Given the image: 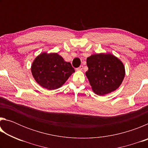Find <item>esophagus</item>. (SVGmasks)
<instances>
[{
  "mask_svg": "<svg viewBox=\"0 0 148 148\" xmlns=\"http://www.w3.org/2000/svg\"><path fill=\"white\" fill-rule=\"evenodd\" d=\"M83 69H84V66H82V65H81V66H80L79 67H78V68H77L76 70H77V71H82V70H83Z\"/></svg>",
  "mask_w": 148,
  "mask_h": 148,
  "instance_id": "1",
  "label": "esophagus"
}]
</instances>
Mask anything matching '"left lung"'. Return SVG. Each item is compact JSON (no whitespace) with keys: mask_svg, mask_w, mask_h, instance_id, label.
Wrapping results in <instances>:
<instances>
[{"mask_svg":"<svg viewBox=\"0 0 148 148\" xmlns=\"http://www.w3.org/2000/svg\"><path fill=\"white\" fill-rule=\"evenodd\" d=\"M86 75L95 94L102 95L116 91L123 81L125 69L123 62L113 54L97 53L87 58Z\"/></svg>","mask_w":148,"mask_h":148,"instance_id":"left-lung-1","label":"left lung"}]
</instances>
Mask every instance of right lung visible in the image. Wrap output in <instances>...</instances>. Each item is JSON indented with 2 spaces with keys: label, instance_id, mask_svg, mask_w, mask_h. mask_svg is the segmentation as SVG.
Returning <instances> with one entry per match:
<instances>
[{
  "label": "right lung",
  "instance_id": "obj_1",
  "mask_svg": "<svg viewBox=\"0 0 148 148\" xmlns=\"http://www.w3.org/2000/svg\"><path fill=\"white\" fill-rule=\"evenodd\" d=\"M75 72L71 62L65 61L57 53L38 55L31 64L34 79L40 86L47 90L61 87Z\"/></svg>",
  "mask_w": 148,
  "mask_h": 148
}]
</instances>
